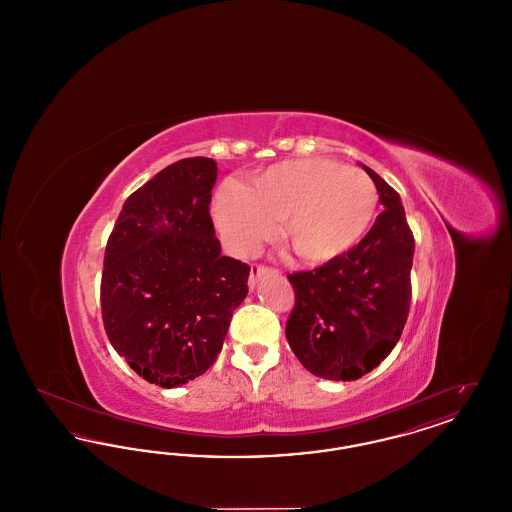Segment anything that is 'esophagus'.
I'll list each match as a JSON object with an SVG mask.
<instances>
[{
    "mask_svg": "<svg viewBox=\"0 0 512 512\" xmlns=\"http://www.w3.org/2000/svg\"><path fill=\"white\" fill-rule=\"evenodd\" d=\"M272 272H276V270L265 267V265H253V267H251V274H249V288L253 290V288L257 286V282H259L261 276H267V274H272Z\"/></svg>",
    "mask_w": 512,
    "mask_h": 512,
    "instance_id": "34e87169",
    "label": "esophagus"
}]
</instances>
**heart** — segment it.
Instances as JSON below:
<instances>
[{"label": "heart", "mask_w": 512, "mask_h": 512, "mask_svg": "<svg viewBox=\"0 0 512 512\" xmlns=\"http://www.w3.org/2000/svg\"><path fill=\"white\" fill-rule=\"evenodd\" d=\"M378 207L370 176L332 159H295L255 174L244 188L224 190L215 219L230 247L251 255L276 232L311 265L340 259L363 240Z\"/></svg>", "instance_id": "1"}]
</instances>
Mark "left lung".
Instances as JSON below:
<instances>
[{"label":"left lung","instance_id":"left-lung-1","mask_svg":"<svg viewBox=\"0 0 512 512\" xmlns=\"http://www.w3.org/2000/svg\"><path fill=\"white\" fill-rule=\"evenodd\" d=\"M384 211L351 251L290 274L295 307L286 338L311 374L351 382L380 365L401 338L411 305L414 238L401 197L372 169Z\"/></svg>","mask_w":512,"mask_h":512}]
</instances>
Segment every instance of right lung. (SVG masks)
Wrapping results in <instances>:
<instances>
[{
    "mask_svg": "<svg viewBox=\"0 0 512 512\" xmlns=\"http://www.w3.org/2000/svg\"><path fill=\"white\" fill-rule=\"evenodd\" d=\"M217 163L188 157L122 205L105 247L101 315L130 368L176 388L215 363L247 295L249 267L220 253L209 215Z\"/></svg>",
    "mask_w": 512,
    "mask_h": 512,
    "instance_id": "1",
    "label": "right lung"
}]
</instances>
